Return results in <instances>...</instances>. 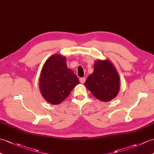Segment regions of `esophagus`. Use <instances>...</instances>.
Instances as JSON below:
<instances>
[{"mask_svg":"<svg viewBox=\"0 0 154 154\" xmlns=\"http://www.w3.org/2000/svg\"><path fill=\"white\" fill-rule=\"evenodd\" d=\"M86 81V79L85 77H81L79 79V81L81 83H84Z\"/></svg>","mask_w":154,"mask_h":154,"instance_id":"34e87169","label":"esophagus"}]
</instances>
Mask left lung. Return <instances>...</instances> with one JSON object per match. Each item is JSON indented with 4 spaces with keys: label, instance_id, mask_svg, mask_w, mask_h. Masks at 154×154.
I'll return each mask as SVG.
<instances>
[{
    "label": "left lung",
    "instance_id": "1",
    "mask_svg": "<svg viewBox=\"0 0 154 154\" xmlns=\"http://www.w3.org/2000/svg\"><path fill=\"white\" fill-rule=\"evenodd\" d=\"M85 85L96 98L108 102L119 92V77L109 61L98 60L94 64V72L87 77Z\"/></svg>",
    "mask_w": 154,
    "mask_h": 154
}]
</instances>
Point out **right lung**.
Returning <instances> with one entry per match:
<instances>
[{"label": "right lung", "instance_id": "obj_1", "mask_svg": "<svg viewBox=\"0 0 154 154\" xmlns=\"http://www.w3.org/2000/svg\"><path fill=\"white\" fill-rule=\"evenodd\" d=\"M65 57L53 55L46 60L40 77V90L46 101L59 104L79 83L78 77L67 68Z\"/></svg>", "mask_w": 154, "mask_h": 154}]
</instances>
